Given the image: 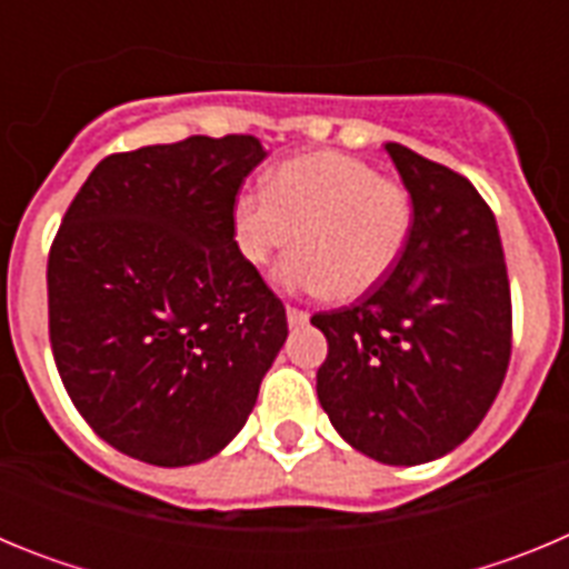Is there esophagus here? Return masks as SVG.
Returning <instances> with one entry per match:
<instances>
[{
  "label": "esophagus",
  "mask_w": 569,
  "mask_h": 569,
  "mask_svg": "<svg viewBox=\"0 0 569 569\" xmlns=\"http://www.w3.org/2000/svg\"><path fill=\"white\" fill-rule=\"evenodd\" d=\"M284 313H288L290 328H301V325H308V319H310V316L305 313V310H299V308H288Z\"/></svg>",
  "instance_id": "1"
}]
</instances>
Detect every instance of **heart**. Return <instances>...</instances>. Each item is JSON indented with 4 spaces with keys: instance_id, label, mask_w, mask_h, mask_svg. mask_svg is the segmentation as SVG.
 I'll return each instance as SVG.
<instances>
[{
    "instance_id": "obj_1",
    "label": "heart",
    "mask_w": 569,
    "mask_h": 569,
    "mask_svg": "<svg viewBox=\"0 0 569 569\" xmlns=\"http://www.w3.org/2000/svg\"><path fill=\"white\" fill-rule=\"evenodd\" d=\"M410 230V190L336 150L279 164L264 193H241L233 204L236 248L253 268L288 250L296 233L299 250L273 273L290 293L359 299L396 268Z\"/></svg>"
}]
</instances>
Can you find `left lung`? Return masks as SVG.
<instances>
[{
  "mask_svg": "<svg viewBox=\"0 0 569 569\" xmlns=\"http://www.w3.org/2000/svg\"><path fill=\"white\" fill-rule=\"evenodd\" d=\"M413 199L396 268L356 305L316 313V390L336 433L381 465L447 456L481 425L510 365L512 308L496 216L465 176L387 142Z\"/></svg>",
  "mask_w": 569,
  "mask_h": 569,
  "instance_id": "1",
  "label": "left lung"
}]
</instances>
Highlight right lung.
<instances>
[{
  "mask_svg": "<svg viewBox=\"0 0 569 569\" xmlns=\"http://www.w3.org/2000/svg\"><path fill=\"white\" fill-rule=\"evenodd\" d=\"M268 150L190 136L93 168L48 259L50 347L70 401L110 447L156 467L236 439L288 339L241 259L233 204Z\"/></svg>",
  "mask_w": 569,
  "mask_h": 569,
  "instance_id": "right-lung-1",
  "label": "right lung"
}]
</instances>
